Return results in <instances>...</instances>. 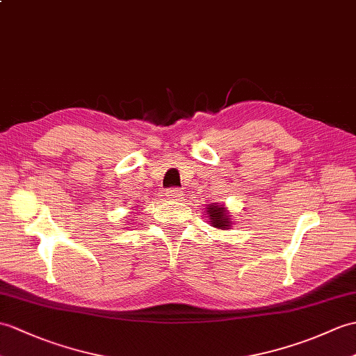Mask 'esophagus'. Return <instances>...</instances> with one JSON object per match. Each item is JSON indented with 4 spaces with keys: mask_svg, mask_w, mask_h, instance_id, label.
Masks as SVG:
<instances>
[{
    "mask_svg": "<svg viewBox=\"0 0 356 356\" xmlns=\"http://www.w3.org/2000/svg\"><path fill=\"white\" fill-rule=\"evenodd\" d=\"M167 198H168L170 202H181L185 197H184V193L179 191V189L171 188V189H168V191H167Z\"/></svg>",
    "mask_w": 356,
    "mask_h": 356,
    "instance_id": "34e87169",
    "label": "esophagus"
}]
</instances>
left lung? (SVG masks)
Segmentation results:
<instances>
[{"mask_svg":"<svg viewBox=\"0 0 356 356\" xmlns=\"http://www.w3.org/2000/svg\"><path fill=\"white\" fill-rule=\"evenodd\" d=\"M204 209H206V217L209 218V225L212 227L221 229V230L232 229V226H234L232 216H230V212L227 211L225 204L209 203Z\"/></svg>","mask_w":356,"mask_h":356,"instance_id":"1","label":"left lung"}]
</instances>
